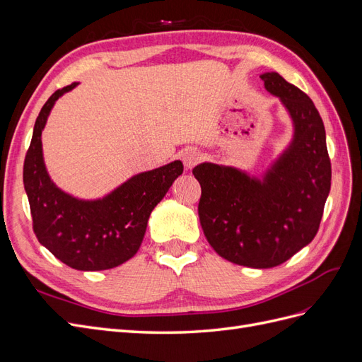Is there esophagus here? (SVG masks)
<instances>
[{
  "label": "esophagus",
  "instance_id": "esophagus-1",
  "mask_svg": "<svg viewBox=\"0 0 362 362\" xmlns=\"http://www.w3.org/2000/svg\"><path fill=\"white\" fill-rule=\"evenodd\" d=\"M181 158H182L184 166L187 168V169H192V168H194L196 164L201 161L202 154H201V151L196 149V148H185L181 152Z\"/></svg>",
  "mask_w": 362,
  "mask_h": 362
}]
</instances>
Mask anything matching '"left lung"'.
Returning a JSON list of instances; mask_svg holds the SVG:
<instances>
[{"mask_svg": "<svg viewBox=\"0 0 362 362\" xmlns=\"http://www.w3.org/2000/svg\"><path fill=\"white\" fill-rule=\"evenodd\" d=\"M291 116L290 146L261 180L231 166L201 163L199 221L222 258L254 269L276 267L313 242L331 190L323 120L310 96L276 72L261 75Z\"/></svg>", "mask_w": 362, "mask_h": 362, "instance_id": "8db88e82", "label": "left lung"}]
</instances>
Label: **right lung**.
Returning a JSON list of instances; mask_svg holds the SVG:
<instances>
[{"label":"right lung","mask_w":362,"mask_h":362,"mask_svg":"<svg viewBox=\"0 0 362 362\" xmlns=\"http://www.w3.org/2000/svg\"><path fill=\"white\" fill-rule=\"evenodd\" d=\"M78 83L54 92L42 107L24 161V187L39 243L64 264L84 272L107 270L136 255L146 233L148 218L182 163L172 161L131 177L101 199L84 201L64 193L47 172L42 154V131L59 98Z\"/></svg>","instance_id":"add662e5"}]
</instances>
